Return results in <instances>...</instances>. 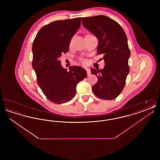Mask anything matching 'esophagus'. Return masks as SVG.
<instances>
[{"instance_id": "esophagus-1", "label": "esophagus", "mask_w": 160, "mask_h": 160, "mask_svg": "<svg viewBox=\"0 0 160 160\" xmlns=\"http://www.w3.org/2000/svg\"><path fill=\"white\" fill-rule=\"evenodd\" d=\"M86 71H87L88 76H90L91 75V69L89 68H86Z\"/></svg>"}]
</instances>
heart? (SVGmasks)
<instances>
[{
	"mask_svg": "<svg viewBox=\"0 0 160 160\" xmlns=\"http://www.w3.org/2000/svg\"><path fill=\"white\" fill-rule=\"evenodd\" d=\"M82 61H84L83 59H82Z\"/></svg>",
	"mask_w": 160,
	"mask_h": 160,
	"instance_id": "1",
	"label": "heart"
}]
</instances>
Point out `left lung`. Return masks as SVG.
Returning <instances> with one entry per match:
<instances>
[{
    "mask_svg": "<svg viewBox=\"0 0 160 160\" xmlns=\"http://www.w3.org/2000/svg\"><path fill=\"white\" fill-rule=\"evenodd\" d=\"M82 21L84 27L98 38L97 53L104 56L105 62L104 68L91 69L98 79L92 91L99 98L114 99L122 91L129 72L127 35L118 23L105 15L82 18Z\"/></svg>",
    "mask_w": 160,
    "mask_h": 160,
    "instance_id": "1",
    "label": "left lung"
}]
</instances>
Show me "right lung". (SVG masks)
Segmentation results:
<instances>
[{"mask_svg": "<svg viewBox=\"0 0 160 160\" xmlns=\"http://www.w3.org/2000/svg\"><path fill=\"white\" fill-rule=\"evenodd\" d=\"M81 18L58 20L43 26L33 46L32 67L46 97L55 104L68 102L76 95L77 83L86 77L82 67L61 65L62 54L68 52L71 39L79 29Z\"/></svg>", "mask_w": 160, "mask_h": 160, "instance_id": "1", "label": "right lung"}]
</instances>
